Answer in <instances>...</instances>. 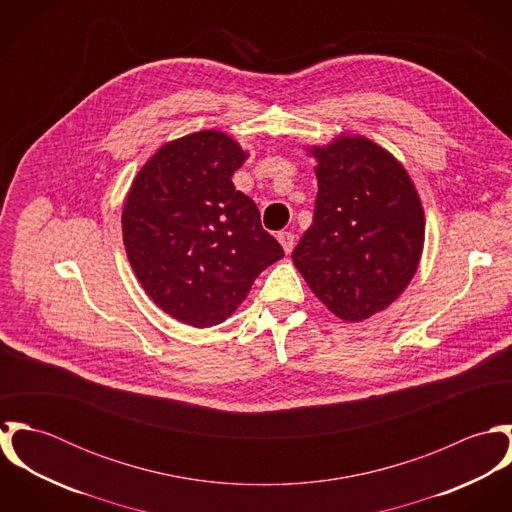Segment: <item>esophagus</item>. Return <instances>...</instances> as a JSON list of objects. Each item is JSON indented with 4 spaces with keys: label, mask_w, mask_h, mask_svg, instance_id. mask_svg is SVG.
Here are the masks:
<instances>
[{
    "label": "esophagus",
    "mask_w": 512,
    "mask_h": 512,
    "mask_svg": "<svg viewBox=\"0 0 512 512\" xmlns=\"http://www.w3.org/2000/svg\"><path fill=\"white\" fill-rule=\"evenodd\" d=\"M278 240H280V244L284 246L286 254H290L293 250V246H295V236H293V232H288V230L278 232Z\"/></svg>",
    "instance_id": "34e87169"
}]
</instances>
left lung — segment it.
Listing matches in <instances>:
<instances>
[{
    "label": "left lung",
    "mask_w": 512,
    "mask_h": 512,
    "mask_svg": "<svg viewBox=\"0 0 512 512\" xmlns=\"http://www.w3.org/2000/svg\"><path fill=\"white\" fill-rule=\"evenodd\" d=\"M311 153L319 191L293 264L337 317L363 321L414 278L424 209L406 169L366 138L343 136Z\"/></svg>",
    "instance_id": "left-lung-1"
}]
</instances>
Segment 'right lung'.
Here are the masks:
<instances>
[{"label": "right lung", "mask_w": 512, "mask_h": 512, "mask_svg": "<svg viewBox=\"0 0 512 512\" xmlns=\"http://www.w3.org/2000/svg\"><path fill=\"white\" fill-rule=\"evenodd\" d=\"M244 159L232 138L203 130L161 147L126 197L128 260L147 295L181 323L219 325L284 256L256 203L230 181Z\"/></svg>", "instance_id": "obj_1"}]
</instances>
